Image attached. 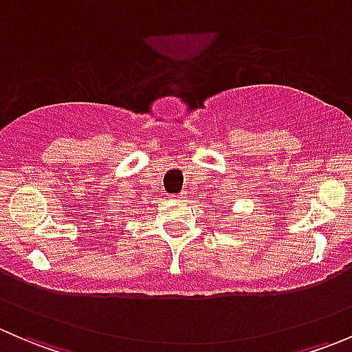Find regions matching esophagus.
<instances>
[{
  "label": "esophagus",
  "mask_w": 352,
  "mask_h": 352,
  "mask_svg": "<svg viewBox=\"0 0 352 352\" xmlns=\"http://www.w3.org/2000/svg\"><path fill=\"white\" fill-rule=\"evenodd\" d=\"M173 199H177V201H184V199H186V196H184V194H175V196H173Z\"/></svg>",
  "instance_id": "esophagus-1"
}]
</instances>
